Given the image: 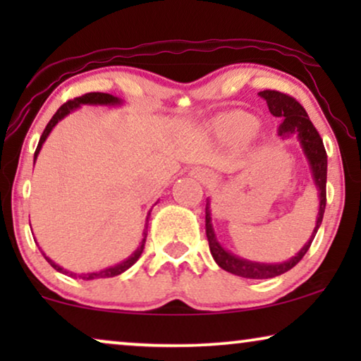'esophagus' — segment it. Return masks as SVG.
Wrapping results in <instances>:
<instances>
[{
  "label": "esophagus",
  "instance_id": "1",
  "mask_svg": "<svg viewBox=\"0 0 361 361\" xmlns=\"http://www.w3.org/2000/svg\"><path fill=\"white\" fill-rule=\"evenodd\" d=\"M197 176L200 177V180L207 182V184H209V182H212V176L207 171H197Z\"/></svg>",
  "mask_w": 361,
  "mask_h": 361
}]
</instances>
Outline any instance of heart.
<instances>
[{"mask_svg": "<svg viewBox=\"0 0 361 361\" xmlns=\"http://www.w3.org/2000/svg\"><path fill=\"white\" fill-rule=\"evenodd\" d=\"M214 130L226 141H246L258 130V121L246 113L235 111L219 118L214 123Z\"/></svg>", "mask_w": 361, "mask_h": 361, "instance_id": "1", "label": "heart"}]
</instances>
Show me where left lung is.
I'll return each instance as SVG.
<instances>
[{
  "mask_svg": "<svg viewBox=\"0 0 361 361\" xmlns=\"http://www.w3.org/2000/svg\"><path fill=\"white\" fill-rule=\"evenodd\" d=\"M258 95L264 98L268 103V108L271 115L279 118L281 125L278 128V135L283 140H289V137L295 136L302 147L305 159L309 162L310 172H312L314 184L317 187L319 194V214L317 221H315L314 231L310 235L307 243H305L300 251L293 258L284 261V263H258V261H250L245 258H240L216 240L214 225H212V210H210V200L207 199L205 205V233L207 240H209L210 253L214 256L215 263L220 266L221 269L228 271L231 274L241 276L246 279H269L276 278V276L284 274L286 271L294 268L304 255L307 253L310 248V243L315 238L320 224H322L325 204H327V192H325V185H327V152H325L322 137H320L319 131L315 130L312 121L309 120L307 111L304 106L295 100V98L286 95V93L276 92V90H263Z\"/></svg>",
  "mask_w": 361,
  "mask_h": 361,
  "instance_id": "left-lung-1",
  "label": "left lung"
}]
</instances>
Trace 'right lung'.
I'll return each mask as SVG.
<instances>
[{
	"instance_id": "right-lung-1",
	"label": "right lung",
	"mask_w": 361,
	"mask_h": 361,
	"mask_svg": "<svg viewBox=\"0 0 361 361\" xmlns=\"http://www.w3.org/2000/svg\"><path fill=\"white\" fill-rule=\"evenodd\" d=\"M121 103H123V100H120V98H118V97H113V95H110V93H102V92L85 93V95H82V97H78V98H73V100L63 103V105L56 111V115H54V116L51 118V121L47 123L46 130H44L41 140H39L37 149H36V152H34V162H36L39 151H41V147H42V145H44V141L47 140V136L51 135V131L54 130V126H56L57 123L61 121V120H63V118H66L67 115H71L72 111H75L77 108H80L82 105L116 106V105H121ZM149 215H151V214H147V219H149ZM147 219H146V221H147ZM146 228H147V226H146ZM146 228H145V231H142V235H145V236H142L141 243H140V246H137V248L135 250V253H133L131 256H128V258H126L125 261H121V263H118V264H115V266H110V268L100 269V271H93V273H82V274L72 273V271L63 269V268H61V266H59V264L54 263V261H52L51 258H47L44 251H42V255H44V258L47 259V263L51 264L54 269L59 271V273H63V274H67V276H72V278H80V279H83V281L102 279V278H113V276H118V274L125 273L126 269H130L131 266L135 264L137 259H140L142 250H145V243H146V235H147Z\"/></svg>"
}]
</instances>
